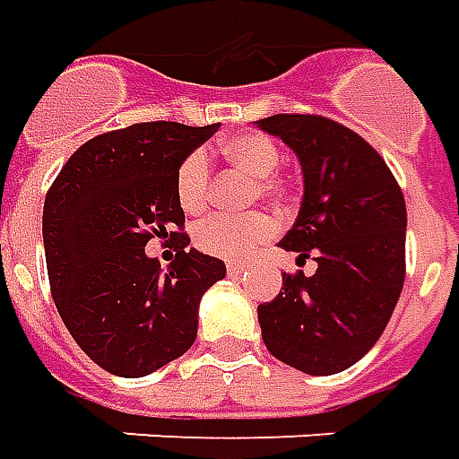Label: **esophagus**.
I'll return each instance as SVG.
<instances>
[{
	"label": "esophagus",
	"mask_w": 459,
	"mask_h": 459,
	"mask_svg": "<svg viewBox=\"0 0 459 459\" xmlns=\"http://www.w3.org/2000/svg\"><path fill=\"white\" fill-rule=\"evenodd\" d=\"M226 271H229V276H238V273H243V271H246V266H243V264H229V266H226Z\"/></svg>",
	"instance_id": "1"
}]
</instances>
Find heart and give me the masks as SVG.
Returning a JSON list of instances; mask_svg holds the SVG:
<instances>
[{
  "instance_id": "heart-1",
  "label": "heart",
  "mask_w": 459,
  "mask_h": 459,
  "mask_svg": "<svg viewBox=\"0 0 459 459\" xmlns=\"http://www.w3.org/2000/svg\"><path fill=\"white\" fill-rule=\"evenodd\" d=\"M221 155L233 168L254 178L251 198L283 201L289 186L276 170L281 165L279 145L261 133H243L226 140L221 145ZM211 195V158L205 151H190L176 168V201L188 213H204ZM276 233V221L269 213H248L241 218L213 216L201 221L193 230V243L201 254L223 258V261H241L251 255Z\"/></svg>"
}]
</instances>
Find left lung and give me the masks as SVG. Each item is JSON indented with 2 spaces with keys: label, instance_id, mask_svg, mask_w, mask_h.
<instances>
[{
  "label": "left lung",
  "instance_id": "obj_1",
  "mask_svg": "<svg viewBox=\"0 0 459 459\" xmlns=\"http://www.w3.org/2000/svg\"><path fill=\"white\" fill-rule=\"evenodd\" d=\"M258 127L299 155L304 201L281 248L316 271L283 273L258 307L264 344L299 372L349 369L377 344L404 283L407 208L397 178L367 140L324 115H271Z\"/></svg>",
  "mask_w": 459,
  "mask_h": 459
}]
</instances>
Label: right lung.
<instances>
[{"mask_svg":"<svg viewBox=\"0 0 459 459\" xmlns=\"http://www.w3.org/2000/svg\"><path fill=\"white\" fill-rule=\"evenodd\" d=\"M218 123H135L87 140L62 165L42 213L47 276L67 332L98 367L145 377L183 357L198 336V304L226 276L190 243L176 201V168ZM174 238L168 272L144 254Z\"/></svg>","mask_w":459,"mask_h":459,"instance_id":"add662e5","label":"right lung"}]
</instances>
